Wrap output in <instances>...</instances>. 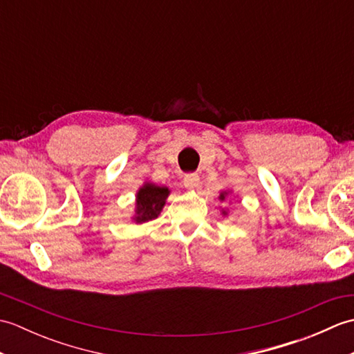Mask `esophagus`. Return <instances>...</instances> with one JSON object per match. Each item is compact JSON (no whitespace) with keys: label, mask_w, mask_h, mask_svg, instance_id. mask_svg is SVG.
<instances>
[{"label":"esophagus","mask_w":354,"mask_h":354,"mask_svg":"<svg viewBox=\"0 0 354 354\" xmlns=\"http://www.w3.org/2000/svg\"><path fill=\"white\" fill-rule=\"evenodd\" d=\"M184 185L187 189H196L199 185V176L196 173H189V175H185L184 178Z\"/></svg>","instance_id":"esophagus-1"}]
</instances>
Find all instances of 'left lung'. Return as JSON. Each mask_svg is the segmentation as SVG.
I'll list each match as a JSON object with an SVG mask.
<instances>
[{
  "label": "left lung",
  "instance_id": "8db88e82",
  "mask_svg": "<svg viewBox=\"0 0 354 354\" xmlns=\"http://www.w3.org/2000/svg\"><path fill=\"white\" fill-rule=\"evenodd\" d=\"M231 193H232V192H230V190H222L221 194H219V201H221V202H225V201L228 199V196H230ZM221 213H222V216H228V209H227V208H222Z\"/></svg>",
  "mask_w": 354,
  "mask_h": 354
}]
</instances>
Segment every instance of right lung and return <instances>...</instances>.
<instances>
[{
  "mask_svg": "<svg viewBox=\"0 0 354 354\" xmlns=\"http://www.w3.org/2000/svg\"><path fill=\"white\" fill-rule=\"evenodd\" d=\"M169 194L170 189L167 185H158L152 181L142 183L135 193V213L131 219L137 225L156 219L162 212Z\"/></svg>",
  "mask_w": 354,
  "mask_h": 354,
  "instance_id": "1",
  "label": "right lung"
}]
</instances>
